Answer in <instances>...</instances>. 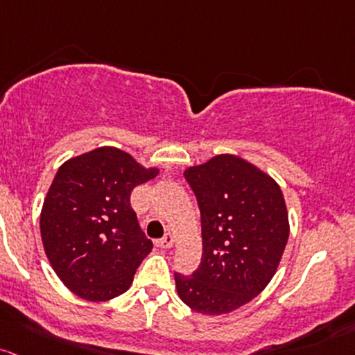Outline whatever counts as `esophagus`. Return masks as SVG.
Returning <instances> with one entry per match:
<instances>
[{
    "label": "esophagus",
    "mask_w": 355,
    "mask_h": 355,
    "mask_svg": "<svg viewBox=\"0 0 355 355\" xmlns=\"http://www.w3.org/2000/svg\"><path fill=\"white\" fill-rule=\"evenodd\" d=\"M155 244H157L158 248H163V249L171 248V246H173V236H171V234H165V236L162 237V239H158Z\"/></svg>",
    "instance_id": "obj_1"
}]
</instances>
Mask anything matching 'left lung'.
I'll return each mask as SVG.
<instances>
[{"label": "left lung", "instance_id": "1", "mask_svg": "<svg viewBox=\"0 0 355 355\" xmlns=\"http://www.w3.org/2000/svg\"><path fill=\"white\" fill-rule=\"evenodd\" d=\"M202 222V261L175 272L178 297L204 315H222L258 297L276 272L290 225L282 189L234 155H219L184 173Z\"/></svg>", "mask_w": 355, "mask_h": 355}]
</instances>
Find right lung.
I'll return each instance as SVG.
<instances>
[{
  "label": "right lung",
  "instance_id": "right-lung-1",
  "mask_svg": "<svg viewBox=\"0 0 355 355\" xmlns=\"http://www.w3.org/2000/svg\"><path fill=\"white\" fill-rule=\"evenodd\" d=\"M158 175L118 148L65 162L44 202L40 232L50 264L80 298L119 297L153 243L139 227L131 192Z\"/></svg>",
  "mask_w": 355,
  "mask_h": 355
}]
</instances>
